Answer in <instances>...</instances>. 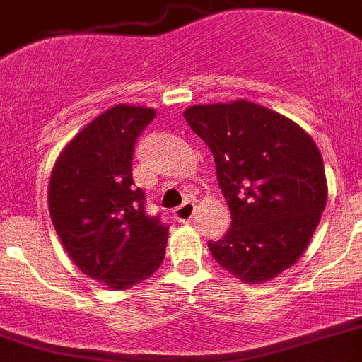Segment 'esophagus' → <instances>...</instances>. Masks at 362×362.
<instances>
[{"instance_id": "obj_1", "label": "esophagus", "mask_w": 362, "mask_h": 362, "mask_svg": "<svg viewBox=\"0 0 362 362\" xmlns=\"http://www.w3.org/2000/svg\"><path fill=\"white\" fill-rule=\"evenodd\" d=\"M194 211H195V204L190 203V201H187V203H183L177 210L174 211V217L177 222H188L192 221V217H194Z\"/></svg>"}]
</instances>
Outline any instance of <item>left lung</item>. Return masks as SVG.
I'll list each match as a JSON object with an SVG mask.
<instances>
[{"instance_id":"8db88e82","label":"left lung","mask_w":362,"mask_h":362,"mask_svg":"<svg viewBox=\"0 0 362 362\" xmlns=\"http://www.w3.org/2000/svg\"><path fill=\"white\" fill-rule=\"evenodd\" d=\"M210 147L231 226L208 242L218 265L246 284L269 281L309 246L327 206L323 158L293 120L247 100L183 112Z\"/></svg>"}]
</instances>
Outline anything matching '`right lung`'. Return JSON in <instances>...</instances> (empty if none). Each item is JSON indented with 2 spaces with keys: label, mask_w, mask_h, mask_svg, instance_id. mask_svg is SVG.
<instances>
[{
  "label": "right lung",
  "mask_w": 362,
  "mask_h": 362,
  "mask_svg": "<svg viewBox=\"0 0 362 362\" xmlns=\"http://www.w3.org/2000/svg\"><path fill=\"white\" fill-rule=\"evenodd\" d=\"M154 116L151 107L107 109L62 148L49 175V217L66 253L115 291L147 280L165 258L168 226L145 214L132 181L134 144Z\"/></svg>",
  "instance_id": "1"
}]
</instances>
